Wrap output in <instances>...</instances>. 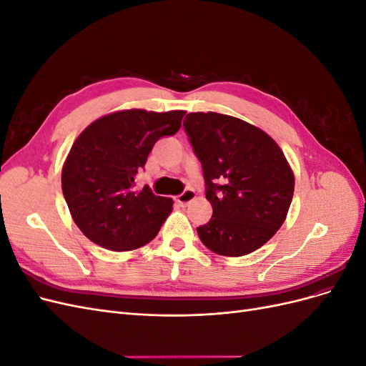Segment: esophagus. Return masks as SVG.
Here are the masks:
<instances>
[{"mask_svg":"<svg viewBox=\"0 0 366 366\" xmlns=\"http://www.w3.org/2000/svg\"><path fill=\"white\" fill-rule=\"evenodd\" d=\"M195 200V191L194 189H186L183 194L177 197V202H179L182 206H186L187 203H191Z\"/></svg>","mask_w":366,"mask_h":366,"instance_id":"esophagus-1","label":"esophagus"}]
</instances>
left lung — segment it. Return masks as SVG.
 <instances>
[{"label": "left lung", "instance_id": "1", "mask_svg": "<svg viewBox=\"0 0 366 366\" xmlns=\"http://www.w3.org/2000/svg\"><path fill=\"white\" fill-rule=\"evenodd\" d=\"M183 127L202 162L206 198L214 214L197 227L203 244L223 257L264 246L289 212L295 175L269 134L218 113H189Z\"/></svg>", "mask_w": 366, "mask_h": 366}]
</instances>
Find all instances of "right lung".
Masks as SVG:
<instances>
[{"label":"right lung","mask_w":366,"mask_h":366,"mask_svg":"<svg viewBox=\"0 0 366 366\" xmlns=\"http://www.w3.org/2000/svg\"><path fill=\"white\" fill-rule=\"evenodd\" d=\"M186 112L124 109L88 125L62 168V192L76 226L94 244L134 250L156 238L172 198L134 189V177L160 137L182 127Z\"/></svg>","instance_id":"right-lung-1"}]
</instances>
